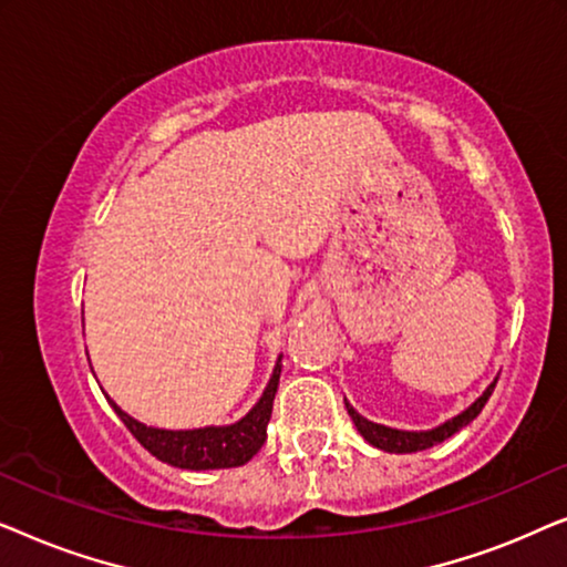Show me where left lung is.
Returning a JSON list of instances; mask_svg holds the SVG:
<instances>
[{
	"label": "left lung",
	"instance_id": "left-lung-1",
	"mask_svg": "<svg viewBox=\"0 0 567 567\" xmlns=\"http://www.w3.org/2000/svg\"><path fill=\"white\" fill-rule=\"evenodd\" d=\"M495 382H498V377L493 379V384L487 386V390L480 394V398L472 402L467 410H462L460 415H454L452 421L436 425V429L431 431H398V429H386V425H379V423H371L367 417H361L355 410L348 405V415L353 417L355 429L363 439L369 441L371 446L382 449V452H390V454H410V452H423V449H429L433 444H441V441H446L449 436H454L456 431L464 429V425H470L475 417L480 415V410L485 408L487 398H491L493 390H495Z\"/></svg>",
	"mask_w": 567,
	"mask_h": 567
}]
</instances>
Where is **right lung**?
Instances as JSON below:
<instances>
[{"label":"right lung","instance_id":"add662e5","mask_svg":"<svg viewBox=\"0 0 567 567\" xmlns=\"http://www.w3.org/2000/svg\"><path fill=\"white\" fill-rule=\"evenodd\" d=\"M278 377H281V359H278L274 377L266 390H262L260 400L245 417H239L231 425H206V429L193 431H165L152 429L134 421V417L123 413L113 400L111 408L115 415L121 417L123 425L134 433V439L142 444L152 456L159 462L173 464L181 470H224V467H239V464L250 462L258 449L266 444V429L274 413V398L278 390Z\"/></svg>","mask_w":567,"mask_h":567}]
</instances>
